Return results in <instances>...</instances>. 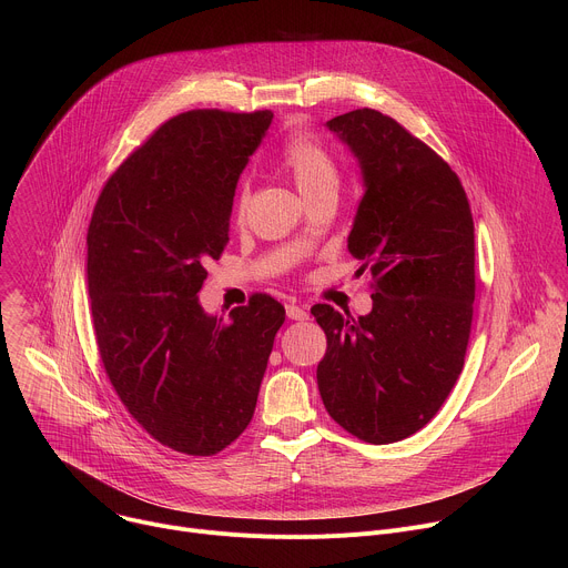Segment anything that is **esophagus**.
I'll return each mask as SVG.
<instances>
[{"instance_id": "34e87169", "label": "esophagus", "mask_w": 568, "mask_h": 568, "mask_svg": "<svg viewBox=\"0 0 568 568\" xmlns=\"http://www.w3.org/2000/svg\"><path fill=\"white\" fill-rule=\"evenodd\" d=\"M285 312H287V318H292V321H305L307 318V312L298 305H287Z\"/></svg>"}]
</instances>
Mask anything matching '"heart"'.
Listing matches in <instances>:
<instances>
[{
	"label": "heart",
	"instance_id": "obj_1",
	"mask_svg": "<svg viewBox=\"0 0 568 568\" xmlns=\"http://www.w3.org/2000/svg\"><path fill=\"white\" fill-rule=\"evenodd\" d=\"M283 166L292 175L298 193L310 200L318 193L337 191L339 169L333 154L307 134H294L283 150ZM247 189H240L235 200V217L245 215Z\"/></svg>",
	"mask_w": 568,
	"mask_h": 568
}]
</instances>
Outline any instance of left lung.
<instances>
[{"mask_svg": "<svg viewBox=\"0 0 568 568\" xmlns=\"http://www.w3.org/2000/svg\"><path fill=\"white\" fill-rule=\"evenodd\" d=\"M326 128L357 159L364 195L348 252L373 276V310L312 314L328 348L316 366L323 404L359 440L388 445L423 429L456 384L474 303V222L456 173L377 110Z\"/></svg>", "mask_w": 568, "mask_h": 568, "instance_id": "left-lung-1", "label": "left lung"}]
</instances>
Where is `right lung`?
Returning a JSON list of instances; mask_svg holds the SVG:
<instances>
[{"instance_id":"obj_1","label":"right lung","mask_w":568,"mask_h":568,"mask_svg":"<svg viewBox=\"0 0 568 568\" xmlns=\"http://www.w3.org/2000/svg\"><path fill=\"white\" fill-rule=\"evenodd\" d=\"M272 119L193 110L166 121L108 180L90 222L88 287L105 373L130 416L182 454H217L247 429L285 321L267 294L226 321L197 296Z\"/></svg>"}]
</instances>
